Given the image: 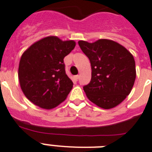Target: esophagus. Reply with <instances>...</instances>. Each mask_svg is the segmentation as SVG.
Listing matches in <instances>:
<instances>
[{
	"label": "esophagus",
	"instance_id": "obj_1",
	"mask_svg": "<svg viewBox=\"0 0 152 152\" xmlns=\"http://www.w3.org/2000/svg\"><path fill=\"white\" fill-rule=\"evenodd\" d=\"M74 78H75V81H77L79 78V75H76V76H75V77H74Z\"/></svg>",
	"mask_w": 152,
	"mask_h": 152
}]
</instances>
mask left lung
<instances>
[{
  "mask_svg": "<svg viewBox=\"0 0 152 152\" xmlns=\"http://www.w3.org/2000/svg\"><path fill=\"white\" fill-rule=\"evenodd\" d=\"M89 59L91 79L84 86L88 99L105 110L116 107L130 93L136 78L135 61L130 51L113 40L78 41Z\"/></svg>",
  "mask_w": 152,
  "mask_h": 152,
  "instance_id": "8db88e82",
  "label": "left lung"
}]
</instances>
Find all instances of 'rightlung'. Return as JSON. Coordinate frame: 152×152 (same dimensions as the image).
Returning <instances> with one entry per match:
<instances>
[{
	"label": "right lung",
	"instance_id": "right-lung-1",
	"mask_svg": "<svg viewBox=\"0 0 152 152\" xmlns=\"http://www.w3.org/2000/svg\"><path fill=\"white\" fill-rule=\"evenodd\" d=\"M74 40L50 36L36 41L22 53L18 66L21 89L32 103L52 110L62 103L73 87L65 73L64 58L75 47Z\"/></svg>",
	"mask_w": 152,
	"mask_h": 152
}]
</instances>
